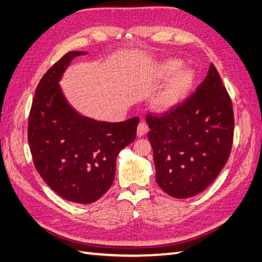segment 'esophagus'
<instances>
[{"label": "esophagus", "mask_w": 262, "mask_h": 262, "mask_svg": "<svg viewBox=\"0 0 262 262\" xmlns=\"http://www.w3.org/2000/svg\"><path fill=\"white\" fill-rule=\"evenodd\" d=\"M147 131H148L147 124H146L145 122H140L139 125H138V128H137V134H138V137H139V138L143 137L145 133H147Z\"/></svg>", "instance_id": "34e87169"}]
</instances>
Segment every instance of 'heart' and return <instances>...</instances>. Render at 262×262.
<instances>
[{
	"label": "heart",
	"instance_id": "b5f03b06",
	"mask_svg": "<svg viewBox=\"0 0 262 262\" xmlns=\"http://www.w3.org/2000/svg\"><path fill=\"white\" fill-rule=\"evenodd\" d=\"M182 63L179 60L170 59L165 61L161 68V74L163 77H169L176 73L169 83L166 85L162 92L157 95L154 104L157 109L167 110L184 98L194 81V74L191 70L181 68Z\"/></svg>",
	"mask_w": 262,
	"mask_h": 262
}]
</instances>
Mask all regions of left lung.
<instances>
[{
	"mask_svg": "<svg viewBox=\"0 0 262 262\" xmlns=\"http://www.w3.org/2000/svg\"><path fill=\"white\" fill-rule=\"evenodd\" d=\"M146 122L156 182L173 198L202 192L231 154L233 104L213 63L194 93L160 116L147 115Z\"/></svg>",
	"mask_w": 262,
	"mask_h": 262,
	"instance_id": "left-lung-1",
	"label": "left lung"
}]
</instances>
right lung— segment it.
<instances>
[{
	"mask_svg": "<svg viewBox=\"0 0 262 262\" xmlns=\"http://www.w3.org/2000/svg\"><path fill=\"white\" fill-rule=\"evenodd\" d=\"M70 51L39 82L28 119V143L39 175L63 199L93 203L112 187L119 152L134 141L139 117L96 121L69 105L59 81L75 57Z\"/></svg>",
	"mask_w": 262,
	"mask_h": 262,
	"instance_id": "1",
	"label": "right lung"
}]
</instances>
